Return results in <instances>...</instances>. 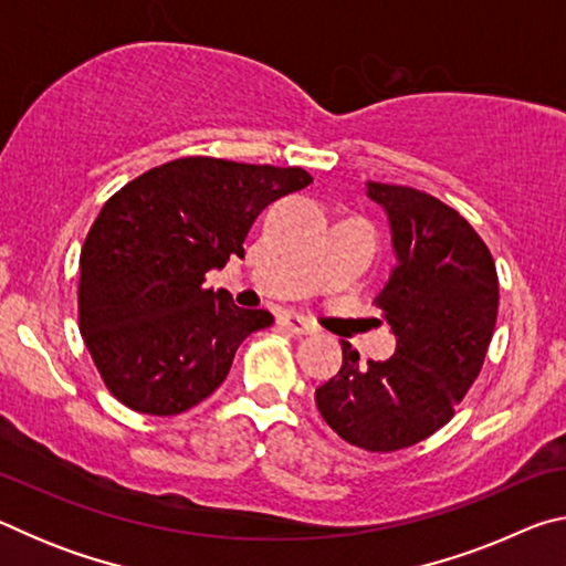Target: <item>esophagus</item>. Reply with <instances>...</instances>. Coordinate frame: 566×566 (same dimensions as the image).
<instances>
[{
	"label": "esophagus",
	"mask_w": 566,
	"mask_h": 566,
	"mask_svg": "<svg viewBox=\"0 0 566 566\" xmlns=\"http://www.w3.org/2000/svg\"><path fill=\"white\" fill-rule=\"evenodd\" d=\"M280 327H284L286 332H292V334H314V332H317V327H314L310 319H304V317H300V314H294V312L282 314Z\"/></svg>",
	"instance_id": "34e87169"
}]
</instances>
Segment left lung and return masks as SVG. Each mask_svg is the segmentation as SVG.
Here are the masks:
<instances>
[{"mask_svg":"<svg viewBox=\"0 0 566 566\" xmlns=\"http://www.w3.org/2000/svg\"><path fill=\"white\" fill-rule=\"evenodd\" d=\"M387 209L399 264L375 306L397 334L387 361L359 364L342 342V369L314 401L344 442L397 452L454 417L490 349L500 280L490 247L467 219L427 191L369 181Z\"/></svg>","mask_w":566,"mask_h":566,"instance_id":"8db88e82","label":"left lung"}]
</instances>
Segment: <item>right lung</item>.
Instances as JSON below:
<instances>
[{
	"mask_svg": "<svg viewBox=\"0 0 566 566\" xmlns=\"http://www.w3.org/2000/svg\"><path fill=\"white\" fill-rule=\"evenodd\" d=\"M302 167L181 157L104 202L80 254V332L104 387L124 407L171 417L222 385L266 310H239L207 272L244 256L266 205L310 185Z\"/></svg>",
	"mask_w": 566,
	"mask_h": 566,
	"instance_id": "1",
	"label": "right lung"
}]
</instances>
